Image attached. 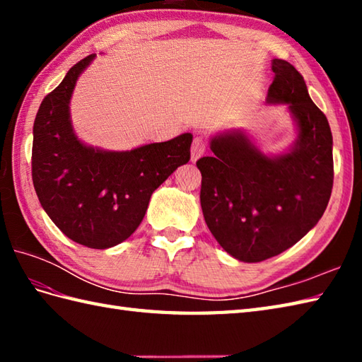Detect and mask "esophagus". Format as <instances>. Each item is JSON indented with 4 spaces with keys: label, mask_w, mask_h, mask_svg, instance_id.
Masks as SVG:
<instances>
[{
    "label": "esophagus",
    "mask_w": 362,
    "mask_h": 362,
    "mask_svg": "<svg viewBox=\"0 0 362 362\" xmlns=\"http://www.w3.org/2000/svg\"><path fill=\"white\" fill-rule=\"evenodd\" d=\"M205 152V141L202 136H196L191 144V160L196 161Z\"/></svg>",
    "instance_id": "1"
}]
</instances>
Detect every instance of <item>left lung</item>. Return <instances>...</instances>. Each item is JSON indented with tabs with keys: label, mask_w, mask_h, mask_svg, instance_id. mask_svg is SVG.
<instances>
[{
	"label": "left lung",
	"mask_w": 362,
	"mask_h": 362,
	"mask_svg": "<svg viewBox=\"0 0 362 362\" xmlns=\"http://www.w3.org/2000/svg\"><path fill=\"white\" fill-rule=\"evenodd\" d=\"M269 104H286L297 124L291 149L267 156L241 130L211 138V157L197 160L206 226L244 263L272 258L317 224L333 188V135L294 66L274 59Z\"/></svg>",
	"instance_id": "8db88e82"
}]
</instances>
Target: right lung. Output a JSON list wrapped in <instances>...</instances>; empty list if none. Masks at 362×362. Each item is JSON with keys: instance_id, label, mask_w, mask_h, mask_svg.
Here are the masks:
<instances>
[{"instance_id": "1", "label": "right lung", "mask_w": 362, "mask_h": 362, "mask_svg": "<svg viewBox=\"0 0 362 362\" xmlns=\"http://www.w3.org/2000/svg\"><path fill=\"white\" fill-rule=\"evenodd\" d=\"M95 57L71 66L42 101L34 121L33 182L43 210L65 236L90 249H109L135 232L153 191L188 163L193 135L132 151L83 144L73 130L70 101Z\"/></svg>"}]
</instances>
